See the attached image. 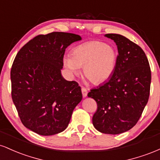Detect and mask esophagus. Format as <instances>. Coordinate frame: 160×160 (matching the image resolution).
Segmentation results:
<instances>
[{"instance_id":"esophagus-1","label":"esophagus","mask_w":160,"mask_h":160,"mask_svg":"<svg viewBox=\"0 0 160 160\" xmlns=\"http://www.w3.org/2000/svg\"><path fill=\"white\" fill-rule=\"evenodd\" d=\"M81 90H82V96H83L84 98H85V97L87 96V93H88V90H87V89H86V87H83V86H82V87L81 88Z\"/></svg>"}]
</instances>
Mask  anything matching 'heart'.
<instances>
[{"mask_svg": "<svg viewBox=\"0 0 160 160\" xmlns=\"http://www.w3.org/2000/svg\"><path fill=\"white\" fill-rule=\"evenodd\" d=\"M118 53L113 46L103 42H86L78 46L64 57L65 67L72 73L82 68L83 76L93 84L108 80L114 72Z\"/></svg>", "mask_w": 160, "mask_h": 160, "instance_id": "obj_1", "label": "heart"}]
</instances>
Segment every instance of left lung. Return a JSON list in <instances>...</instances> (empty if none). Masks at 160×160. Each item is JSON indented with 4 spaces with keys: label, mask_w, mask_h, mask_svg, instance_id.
<instances>
[{
    "label": "left lung",
    "mask_w": 160,
    "mask_h": 160,
    "mask_svg": "<svg viewBox=\"0 0 160 160\" xmlns=\"http://www.w3.org/2000/svg\"><path fill=\"white\" fill-rule=\"evenodd\" d=\"M105 36L117 46V66L108 81L91 89L88 97L97 103L94 127L100 132L117 135L131 129L140 119L149 98L151 71L138 45L120 34Z\"/></svg>",
    "instance_id": "obj_1"
}]
</instances>
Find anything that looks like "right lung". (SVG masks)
Listing matches in <instances>:
<instances>
[{
    "mask_svg": "<svg viewBox=\"0 0 160 160\" xmlns=\"http://www.w3.org/2000/svg\"><path fill=\"white\" fill-rule=\"evenodd\" d=\"M80 36L55 32L40 34L22 47L10 71L11 95L21 122L40 135H52L67 128L72 112L82 100L76 81L62 77L65 49Z\"/></svg>",
    "mask_w": 160,
    "mask_h": 160,
    "instance_id": "right-lung-1",
    "label": "right lung"
}]
</instances>
